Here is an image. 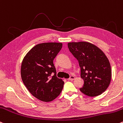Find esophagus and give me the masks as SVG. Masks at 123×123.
<instances>
[{
    "label": "esophagus",
    "mask_w": 123,
    "mask_h": 123,
    "mask_svg": "<svg viewBox=\"0 0 123 123\" xmlns=\"http://www.w3.org/2000/svg\"><path fill=\"white\" fill-rule=\"evenodd\" d=\"M74 79H75V76H70L69 78H68V80H73Z\"/></svg>",
    "instance_id": "obj_1"
}]
</instances>
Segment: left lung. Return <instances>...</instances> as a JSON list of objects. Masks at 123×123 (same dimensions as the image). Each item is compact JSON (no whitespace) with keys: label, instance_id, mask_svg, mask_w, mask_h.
Returning a JSON list of instances; mask_svg holds the SVG:
<instances>
[{"label":"left lung","instance_id":"1","mask_svg":"<svg viewBox=\"0 0 123 123\" xmlns=\"http://www.w3.org/2000/svg\"><path fill=\"white\" fill-rule=\"evenodd\" d=\"M68 47L80 67V77L84 80L80 92L91 97L102 94L111 81V69L107 56L98 47L87 42L69 43Z\"/></svg>","mask_w":123,"mask_h":123}]
</instances>
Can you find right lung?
<instances>
[{
	"label": "right lung",
	"mask_w": 123,
	"mask_h": 123,
	"mask_svg": "<svg viewBox=\"0 0 123 123\" xmlns=\"http://www.w3.org/2000/svg\"><path fill=\"white\" fill-rule=\"evenodd\" d=\"M62 47V44L58 43L37 44L22 61L21 76L24 85L32 95L43 102L54 100L64 87V82L56 76L53 63Z\"/></svg>",
	"instance_id": "1"
}]
</instances>
